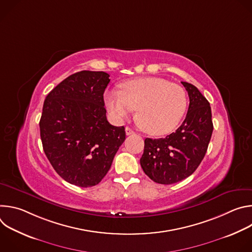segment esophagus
Masks as SVG:
<instances>
[{"label": "esophagus", "instance_id": "34e87169", "mask_svg": "<svg viewBox=\"0 0 252 252\" xmlns=\"http://www.w3.org/2000/svg\"><path fill=\"white\" fill-rule=\"evenodd\" d=\"M126 135H130V134H134L135 132L133 131V129H132V128H130V127L126 126Z\"/></svg>", "mask_w": 252, "mask_h": 252}]
</instances>
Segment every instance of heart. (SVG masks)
Returning <instances> with one entry per match:
<instances>
[{"mask_svg":"<svg viewBox=\"0 0 252 252\" xmlns=\"http://www.w3.org/2000/svg\"><path fill=\"white\" fill-rule=\"evenodd\" d=\"M104 102L113 119L121 122L137 109V120L148 133L172 131L185 116L188 98L176 84L156 78H139L122 85V92L106 91Z\"/></svg>","mask_w":252,"mask_h":252,"instance_id":"b5f03b06","label":"heart"}]
</instances>
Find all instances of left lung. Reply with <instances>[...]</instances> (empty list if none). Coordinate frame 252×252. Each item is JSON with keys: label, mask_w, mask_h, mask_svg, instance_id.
Instances as JSON below:
<instances>
[{"label": "left lung", "mask_w": 252, "mask_h": 252, "mask_svg": "<svg viewBox=\"0 0 252 252\" xmlns=\"http://www.w3.org/2000/svg\"><path fill=\"white\" fill-rule=\"evenodd\" d=\"M189 96L186 120L174 132L161 138L145 139L140 165L160 185H172L192 174L203 159L213 125L208 100L191 84L182 82Z\"/></svg>", "instance_id": "8db88e82"}]
</instances>
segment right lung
Listing matches in <instances>:
<instances>
[{"instance_id": "obj_1", "label": "right lung", "mask_w": 252, "mask_h": 252, "mask_svg": "<svg viewBox=\"0 0 252 252\" xmlns=\"http://www.w3.org/2000/svg\"><path fill=\"white\" fill-rule=\"evenodd\" d=\"M104 71L82 70L47 95L40 121L44 152L57 173L80 188L96 186L126 139L124 126L106 120Z\"/></svg>"}]
</instances>
